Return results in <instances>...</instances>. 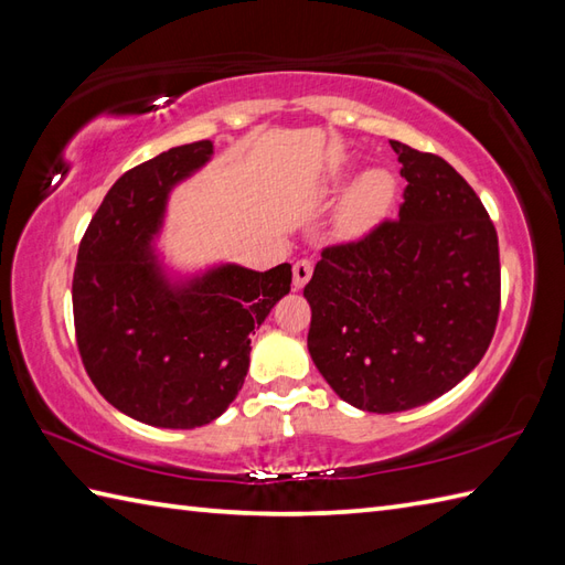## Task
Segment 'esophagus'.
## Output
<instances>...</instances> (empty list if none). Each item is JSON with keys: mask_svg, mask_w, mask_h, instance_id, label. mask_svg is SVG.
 <instances>
[{"mask_svg": "<svg viewBox=\"0 0 565 565\" xmlns=\"http://www.w3.org/2000/svg\"><path fill=\"white\" fill-rule=\"evenodd\" d=\"M310 276H313V262H310V259H298L294 264V286H296V289H303Z\"/></svg>", "mask_w": 565, "mask_h": 565, "instance_id": "esophagus-1", "label": "esophagus"}]
</instances>
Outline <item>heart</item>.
Returning <instances> with one entry per match:
<instances>
[{
	"label": "heart",
	"mask_w": 565,
	"mask_h": 565,
	"mask_svg": "<svg viewBox=\"0 0 565 565\" xmlns=\"http://www.w3.org/2000/svg\"><path fill=\"white\" fill-rule=\"evenodd\" d=\"M350 177V164L338 160L330 170V184L342 186ZM393 199V177L383 170L366 172L347 194L340 211V227L344 233H364L374 225Z\"/></svg>",
	"instance_id": "b5f03b06"
}]
</instances>
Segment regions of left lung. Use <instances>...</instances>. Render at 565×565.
<instances>
[{
  "mask_svg": "<svg viewBox=\"0 0 565 565\" xmlns=\"http://www.w3.org/2000/svg\"><path fill=\"white\" fill-rule=\"evenodd\" d=\"M407 179L395 221L322 249L306 284L308 352L342 401L401 413L481 362L500 316L495 225L439 154L391 140Z\"/></svg>",
  "mask_w": 565,
  "mask_h": 565,
  "instance_id": "left-lung-1",
  "label": "left lung"
}]
</instances>
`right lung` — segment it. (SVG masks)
<instances>
[{
  "mask_svg": "<svg viewBox=\"0 0 565 565\" xmlns=\"http://www.w3.org/2000/svg\"><path fill=\"white\" fill-rule=\"evenodd\" d=\"M211 140L128 170L84 233L72 276L82 364L116 411L152 427L194 429L243 388L249 334L291 291V264H221L170 281L152 255L170 191L206 164Z\"/></svg>",
  "mask_w": 565,
  "mask_h": 565,
  "instance_id": "add662e5",
  "label": "right lung"
}]
</instances>
